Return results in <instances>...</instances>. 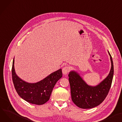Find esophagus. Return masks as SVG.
Wrapping results in <instances>:
<instances>
[{
	"label": "esophagus",
	"instance_id": "1",
	"mask_svg": "<svg viewBox=\"0 0 122 122\" xmlns=\"http://www.w3.org/2000/svg\"><path fill=\"white\" fill-rule=\"evenodd\" d=\"M70 71V68L68 66H65L62 69V72L64 75H66Z\"/></svg>",
	"mask_w": 122,
	"mask_h": 122
}]
</instances>
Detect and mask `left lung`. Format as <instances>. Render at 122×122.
Here are the masks:
<instances>
[{
	"label": "left lung",
	"instance_id": "left-lung-1",
	"mask_svg": "<svg viewBox=\"0 0 122 122\" xmlns=\"http://www.w3.org/2000/svg\"><path fill=\"white\" fill-rule=\"evenodd\" d=\"M111 67L107 76L98 85L92 86L88 85L78 73L75 71L69 72L71 100L79 108L89 109L100 105L106 98L111 86L114 74L112 58L108 51Z\"/></svg>",
	"mask_w": 122,
	"mask_h": 122
}]
</instances>
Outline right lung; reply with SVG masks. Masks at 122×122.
Returning <instances> with one entry per match:
<instances>
[{"label": "right lung", "mask_w": 122, "mask_h": 122, "mask_svg": "<svg viewBox=\"0 0 122 122\" xmlns=\"http://www.w3.org/2000/svg\"><path fill=\"white\" fill-rule=\"evenodd\" d=\"M14 58L12 75L15 88L18 95L25 101L37 105H42L49 100L56 83L62 77V69L56 71L40 81L31 83L24 81L15 72Z\"/></svg>", "instance_id": "add662e5"}]
</instances>
